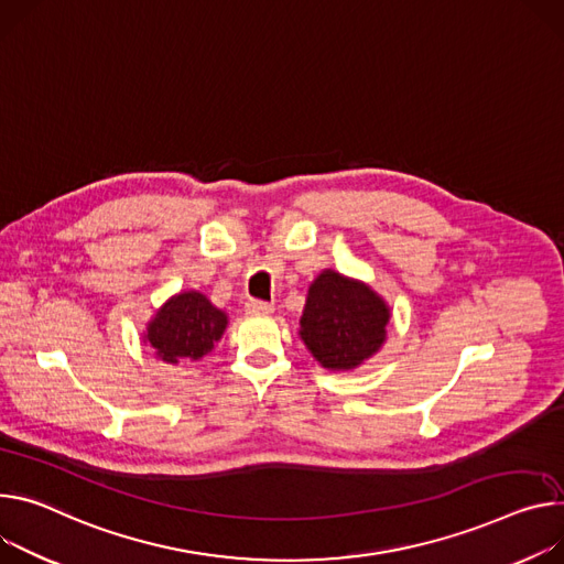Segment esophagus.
<instances>
[{
    "label": "esophagus",
    "mask_w": 564,
    "mask_h": 564,
    "mask_svg": "<svg viewBox=\"0 0 564 564\" xmlns=\"http://www.w3.org/2000/svg\"><path fill=\"white\" fill-rule=\"evenodd\" d=\"M245 311H247L249 315H270V313H274V305L268 303V301L249 299V301L245 303Z\"/></svg>",
    "instance_id": "1"
}]
</instances>
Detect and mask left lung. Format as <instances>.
Segmentation results:
<instances>
[{"label":"left lung","instance_id":"obj_1","mask_svg":"<svg viewBox=\"0 0 564 564\" xmlns=\"http://www.w3.org/2000/svg\"><path fill=\"white\" fill-rule=\"evenodd\" d=\"M389 305L367 283L324 270L308 288L299 335L330 371H350L387 339Z\"/></svg>","mask_w":564,"mask_h":564}]
</instances>
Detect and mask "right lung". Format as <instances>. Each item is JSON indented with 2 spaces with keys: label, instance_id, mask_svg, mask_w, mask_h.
Masks as SVG:
<instances>
[{
  "label": "right lung",
  "instance_id": "add662e5",
  "mask_svg": "<svg viewBox=\"0 0 564 564\" xmlns=\"http://www.w3.org/2000/svg\"><path fill=\"white\" fill-rule=\"evenodd\" d=\"M229 319L202 292L171 296L150 319L143 341L166 365H197L220 341Z\"/></svg>",
  "mask_w": 564,
  "mask_h": 564
}]
</instances>
